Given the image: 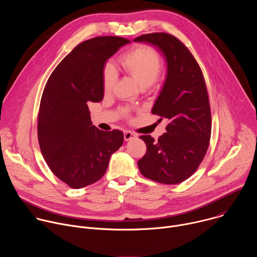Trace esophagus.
<instances>
[{
  "label": "esophagus",
  "instance_id": "obj_1",
  "mask_svg": "<svg viewBox=\"0 0 257 257\" xmlns=\"http://www.w3.org/2000/svg\"><path fill=\"white\" fill-rule=\"evenodd\" d=\"M136 137H137V135H136L135 133L131 132V131H125V132H124V139H125L126 141L131 140V139H134V138H136Z\"/></svg>",
  "mask_w": 257,
  "mask_h": 257
}]
</instances>
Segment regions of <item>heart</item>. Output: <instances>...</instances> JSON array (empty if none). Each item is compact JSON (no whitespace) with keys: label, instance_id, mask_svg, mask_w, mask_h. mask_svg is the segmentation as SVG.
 <instances>
[{"label":"heart","instance_id":"1","mask_svg":"<svg viewBox=\"0 0 257 257\" xmlns=\"http://www.w3.org/2000/svg\"><path fill=\"white\" fill-rule=\"evenodd\" d=\"M122 69L131 75L140 87H149L157 81L162 68V57L157 49L149 45H138L124 53L119 59ZM115 71L111 65L102 70L104 91L112 89L115 82Z\"/></svg>","mask_w":257,"mask_h":257}]
</instances>
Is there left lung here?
Listing matches in <instances>:
<instances>
[{
	"instance_id": "8db88e82",
	"label": "left lung",
	"mask_w": 257,
	"mask_h": 257,
	"mask_svg": "<svg viewBox=\"0 0 257 257\" xmlns=\"http://www.w3.org/2000/svg\"><path fill=\"white\" fill-rule=\"evenodd\" d=\"M134 42L152 44L166 59V80L152 113L169 122L157 141L151 135L139 137L146 154L137 165L148 179L178 184L194 174L209 145L211 115L203 74L190 51L172 34H143Z\"/></svg>"
}]
</instances>
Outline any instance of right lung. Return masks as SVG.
<instances>
[{"instance_id": "obj_1", "label": "right lung", "mask_w": 257, "mask_h": 257, "mask_svg": "<svg viewBox=\"0 0 257 257\" xmlns=\"http://www.w3.org/2000/svg\"><path fill=\"white\" fill-rule=\"evenodd\" d=\"M129 43L119 36H98L79 44L45 86L38 117L41 152L54 175L71 188L98 181L123 144L121 131H101L92 125L87 104L102 100L104 64Z\"/></svg>"}]
</instances>
